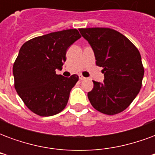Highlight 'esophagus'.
Here are the masks:
<instances>
[{
  "instance_id": "1",
  "label": "esophagus",
  "mask_w": 155,
  "mask_h": 155,
  "mask_svg": "<svg viewBox=\"0 0 155 155\" xmlns=\"http://www.w3.org/2000/svg\"><path fill=\"white\" fill-rule=\"evenodd\" d=\"M79 78H80V80H81V81H84V80H86V78L85 77H84V76H83V75H79Z\"/></svg>"
}]
</instances>
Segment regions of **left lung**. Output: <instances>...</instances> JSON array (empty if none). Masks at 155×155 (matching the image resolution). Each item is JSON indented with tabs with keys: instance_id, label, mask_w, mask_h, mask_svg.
Masks as SVG:
<instances>
[{
	"instance_id": "obj_1",
	"label": "left lung",
	"mask_w": 155,
	"mask_h": 155,
	"mask_svg": "<svg viewBox=\"0 0 155 155\" xmlns=\"http://www.w3.org/2000/svg\"><path fill=\"white\" fill-rule=\"evenodd\" d=\"M81 35L91 45L96 65L103 67V83L93 81L88 93L92 106L109 115L119 114L129 107L142 86L143 66L135 45L115 30L81 28Z\"/></svg>"
}]
</instances>
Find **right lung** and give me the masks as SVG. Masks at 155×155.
I'll return each mask as SVG.
<instances>
[{"label":"right lung","instance_id":"right-lung-1","mask_svg":"<svg viewBox=\"0 0 155 155\" xmlns=\"http://www.w3.org/2000/svg\"><path fill=\"white\" fill-rule=\"evenodd\" d=\"M81 35L76 29L52 32L22 45L13 64L15 89L29 110L40 116L60 113L67 104L77 74H56L66 61V51Z\"/></svg>","mask_w":155,"mask_h":155}]
</instances>
